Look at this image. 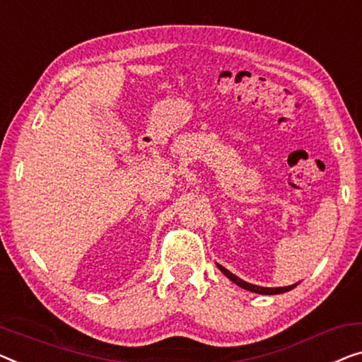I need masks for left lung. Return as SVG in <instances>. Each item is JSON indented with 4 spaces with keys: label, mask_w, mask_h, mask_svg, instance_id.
Segmentation results:
<instances>
[{
    "label": "left lung",
    "mask_w": 362,
    "mask_h": 362,
    "mask_svg": "<svg viewBox=\"0 0 362 362\" xmlns=\"http://www.w3.org/2000/svg\"><path fill=\"white\" fill-rule=\"evenodd\" d=\"M218 268L226 274V276H228V278L230 279V281H234L237 286H240V288H244V289H247V291H252V293H258V294H281V293H286V291H291V289H293L294 286H296V284H293V286H284V288H262V286L250 284V283L244 281V279L237 278L235 274L230 273L229 269H226L224 267L218 265Z\"/></svg>",
    "instance_id": "left-lung-1"
}]
</instances>
